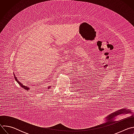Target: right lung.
<instances>
[{
    "mask_svg": "<svg viewBox=\"0 0 134 134\" xmlns=\"http://www.w3.org/2000/svg\"><path fill=\"white\" fill-rule=\"evenodd\" d=\"M14 78H15V81L17 82V83L19 84V85H20L21 87H22L23 88H24V89H25V90H26V91H29V89H30V88L29 87H27L26 86H24V85H23L21 82H19L18 81V80L17 79V78H16V76H14ZM50 87H51L50 86H49V87H48V89L50 88Z\"/></svg>",
    "mask_w": 134,
    "mask_h": 134,
    "instance_id": "1",
    "label": "right lung"
}]
</instances>
